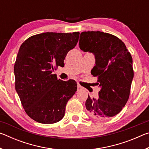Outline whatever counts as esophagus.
<instances>
[{"instance_id": "1", "label": "esophagus", "mask_w": 149, "mask_h": 149, "mask_svg": "<svg viewBox=\"0 0 149 149\" xmlns=\"http://www.w3.org/2000/svg\"><path fill=\"white\" fill-rule=\"evenodd\" d=\"M82 89H84V87L81 86V85L79 84H77V91H79L82 90Z\"/></svg>"}]
</instances>
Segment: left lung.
<instances>
[{"mask_svg": "<svg viewBox=\"0 0 149 149\" xmlns=\"http://www.w3.org/2000/svg\"><path fill=\"white\" fill-rule=\"evenodd\" d=\"M79 45L81 50L94 54L96 64L91 74L100 87L99 99L88 95L87 114L96 120L114 116L129 99L134 75L132 55L122 40L99 31L81 33Z\"/></svg>", "mask_w": 149, "mask_h": 149, "instance_id": "obj_1", "label": "left lung"}]
</instances>
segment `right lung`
Returning a JSON list of instances; mask_svg holds the SVG:
<instances>
[{
    "mask_svg": "<svg viewBox=\"0 0 149 149\" xmlns=\"http://www.w3.org/2000/svg\"><path fill=\"white\" fill-rule=\"evenodd\" d=\"M79 32H47L33 35L22 44L14 64L15 88L25 112L36 122L51 124L64 116L65 106L77 91V83L58 79L52 72L64 66Z\"/></svg>",
    "mask_w": 149,
    "mask_h": 149,
    "instance_id": "1",
    "label": "right lung"
}]
</instances>
